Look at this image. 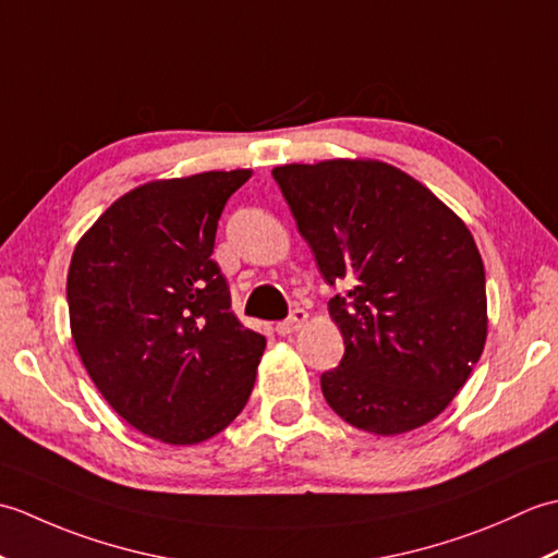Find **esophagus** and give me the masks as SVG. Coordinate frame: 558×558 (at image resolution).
Here are the masks:
<instances>
[{
	"label": "esophagus",
	"mask_w": 558,
	"mask_h": 558,
	"mask_svg": "<svg viewBox=\"0 0 558 558\" xmlns=\"http://www.w3.org/2000/svg\"><path fill=\"white\" fill-rule=\"evenodd\" d=\"M306 318H310V314H306L304 310H294L290 314V318H286V322H280L276 326V330L280 336H290V333H298V330L306 324Z\"/></svg>",
	"instance_id": "34e87169"
}]
</instances>
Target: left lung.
<instances>
[{
  "mask_svg": "<svg viewBox=\"0 0 558 558\" xmlns=\"http://www.w3.org/2000/svg\"><path fill=\"white\" fill-rule=\"evenodd\" d=\"M330 286L345 340L322 374L330 408L376 436L438 417L465 386L487 342V288L468 225L422 182L372 158L272 170Z\"/></svg>",
  "mask_w": 558,
  "mask_h": 558,
  "instance_id": "8db88e82",
  "label": "left lung"
}]
</instances>
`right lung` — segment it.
Wrapping results in <instances>:
<instances>
[{"label":"right lung","mask_w":558,"mask_h":558,"mask_svg":"<svg viewBox=\"0 0 558 558\" xmlns=\"http://www.w3.org/2000/svg\"><path fill=\"white\" fill-rule=\"evenodd\" d=\"M248 177L213 170L141 184L71 256L78 357L110 408L162 444L208 441L252 396L266 338L236 322L210 258L220 213Z\"/></svg>","instance_id":"add662e5"}]
</instances>
